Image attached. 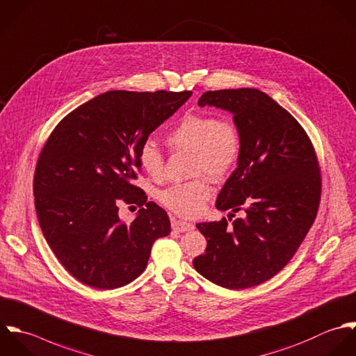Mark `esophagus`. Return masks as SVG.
I'll use <instances>...</instances> for the list:
<instances>
[{"instance_id":"esophagus-1","label":"esophagus","mask_w":356,"mask_h":356,"mask_svg":"<svg viewBox=\"0 0 356 356\" xmlns=\"http://www.w3.org/2000/svg\"><path fill=\"white\" fill-rule=\"evenodd\" d=\"M171 227L174 231L177 232H188V231H192L195 228L193 224L191 222H186V221H179V220H174L171 222Z\"/></svg>"}]
</instances>
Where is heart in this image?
<instances>
[{"label": "heart", "mask_w": 356, "mask_h": 356, "mask_svg": "<svg viewBox=\"0 0 356 356\" xmlns=\"http://www.w3.org/2000/svg\"><path fill=\"white\" fill-rule=\"evenodd\" d=\"M165 140L172 150L191 153V175L200 177L168 186L159 193V200L179 217H197L211 196V186L204 177L216 182L221 181L235 170L240 160L243 150L240 129L234 120L192 113L167 134ZM138 160L147 175L159 178L163 174L164 156L152 140L140 145Z\"/></svg>", "instance_id": "b5f03b06"}]
</instances>
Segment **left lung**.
Returning <instances> with one entry per match:
<instances>
[{
	"label": "left lung",
	"instance_id": "left-lung-1",
	"mask_svg": "<svg viewBox=\"0 0 356 356\" xmlns=\"http://www.w3.org/2000/svg\"><path fill=\"white\" fill-rule=\"evenodd\" d=\"M206 105L231 112L243 138L236 170L216 203L243 218L197 224L207 247L193 266L218 286L248 289L282 270L304 241L319 209L321 168L305 129L265 92L207 91L199 99Z\"/></svg>",
	"mask_w": 356,
	"mask_h": 356
}]
</instances>
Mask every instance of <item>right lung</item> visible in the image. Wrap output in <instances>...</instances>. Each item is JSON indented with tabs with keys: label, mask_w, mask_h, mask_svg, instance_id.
Returning a JSON list of instances; mask_svg holds the SVG:
<instances>
[{
	"label": "right lung",
	"mask_w": 356,
	"mask_h": 356,
	"mask_svg": "<svg viewBox=\"0 0 356 356\" xmlns=\"http://www.w3.org/2000/svg\"><path fill=\"white\" fill-rule=\"evenodd\" d=\"M191 95L109 91L70 112L47 139L34 172L35 211L51 250L81 283L101 290L131 283L153 243L171 232L167 213L134 181L140 145ZM121 202L141 207L129 225L119 220Z\"/></svg>",
	"instance_id": "1"
}]
</instances>
